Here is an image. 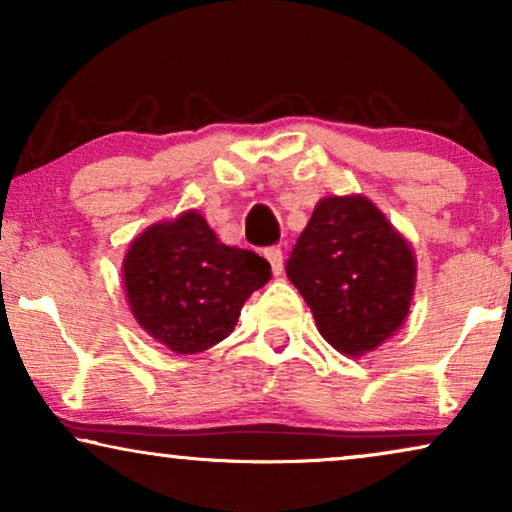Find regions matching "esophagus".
I'll use <instances>...</instances> for the list:
<instances>
[{"instance_id":"esophagus-1","label":"esophagus","mask_w":512,"mask_h":512,"mask_svg":"<svg viewBox=\"0 0 512 512\" xmlns=\"http://www.w3.org/2000/svg\"><path fill=\"white\" fill-rule=\"evenodd\" d=\"M265 258H268L272 272H275V275H282V270H284V254H282V249H279V247L265 249Z\"/></svg>"}]
</instances>
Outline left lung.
I'll list each match as a JSON object with an SVG mask.
<instances>
[{
  "instance_id": "8db88e82",
  "label": "left lung",
  "mask_w": 512,
  "mask_h": 512,
  "mask_svg": "<svg viewBox=\"0 0 512 512\" xmlns=\"http://www.w3.org/2000/svg\"><path fill=\"white\" fill-rule=\"evenodd\" d=\"M286 275L328 345L356 359L408 317L417 263L410 242L368 198L331 195L314 207Z\"/></svg>"
}]
</instances>
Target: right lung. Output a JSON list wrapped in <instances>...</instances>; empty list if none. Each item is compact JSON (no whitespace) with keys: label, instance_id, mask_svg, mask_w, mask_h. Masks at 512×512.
Listing matches in <instances>:
<instances>
[{"label":"right lung","instance_id":"1","mask_svg":"<svg viewBox=\"0 0 512 512\" xmlns=\"http://www.w3.org/2000/svg\"><path fill=\"white\" fill-rule=\"evenodd\" d=\"M270 277L265 258L219 242L195 209L146 228L123 258L137 324L177 354L205 352L228 338L244 300Z\"/></svg>","mask_w":512,"mask_h":512}]
</instances>
